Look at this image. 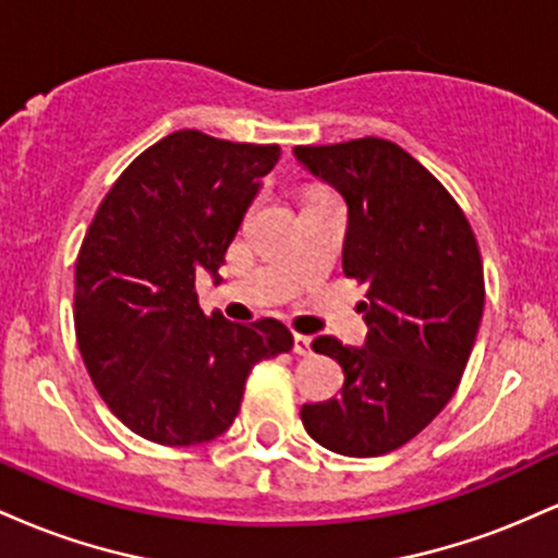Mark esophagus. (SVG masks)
Returning <instances> with one entry per match:
<instances>
[{
	"label": "esophagus",
	"instance_id": "34e87169",
	"mask_svg": "<svg viewBox=\"0 0 558 558\" xmlns=\"http://www.w3.org/2000/svg\"><path fill=\"white\" fill-rule=\"evenodd\" d=\"M293 354L310 356L312 354V338L301 336V332H293Z\"/></svg>",
	"mask_w": 558,
	"mask_h": 558
}]
</instances>
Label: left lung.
<instances>
[{
    "label": "left lung",
    "mask_w": 558,
    "mask_h": 558,
    "mask_svg": "<svg viewBox=\"0 0 558 558\" xmlns=\"http://www.w3.org/2000/svg\"><path fill=\"white\" fill-rule=\"evenodd\" d=\"M349 204L345 278L367 286L364 349L319 336L341 364V396L304 403L301 422L343 457H383L425 430L459 388L485 304L483 257L446 185L386 138L296 146Z\"/></svg>",
    "instance_id": "obj_1"
}]
</instances>
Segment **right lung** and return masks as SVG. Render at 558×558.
<instances>
[{
    "label": "right lung",
    "instance_id": "1",
    "mask_svg": "<svg viewBox=\"0 0 558 558\" xmlns=\"http://www.w3.org/2000/svg\"><path fill=\"white\" fill-rule=\"evenodd\" d=\"M278 144L175 131L141 151L101 198L75 259V338L94 388L128 430L207 444L233 425L262 360L291 351L283 323L204 315L196 272L226 265Z\"/></svg>",
    "mask_w": 558,
    "mask_h": 558
}]
</instances>
